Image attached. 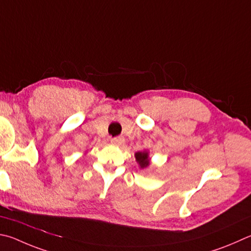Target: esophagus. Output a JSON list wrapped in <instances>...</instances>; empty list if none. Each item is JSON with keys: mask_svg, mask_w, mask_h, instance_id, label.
<instances>
[{"mask_svg": "<svg viewBox=\"0 0 251 251\" xmlns=\"http://www.w3.org/2000/svg\"><path fill=\"white\" fill-rule=\"evenodd\" d=\"M111 143H112L113 145H117V146H120V145H122V144H124V138H123V137H115V138H112V139H111Z\"/></svg>", "mask_w": 251, "mask_h": 251, "instance_id": "1", "label": "esophagus"}]
</instances>
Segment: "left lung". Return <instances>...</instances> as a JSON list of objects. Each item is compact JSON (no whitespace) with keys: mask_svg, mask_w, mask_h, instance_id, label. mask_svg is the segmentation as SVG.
Returning a JSON list of instances; mask_svg holds the SVG:
<instances>
[{"mask_svg":"<svg viewBox=\"0 0 251 251\" xmlns=\"http://www.w3.org/2000/svg\"><path fill=\"white\" fill-rule=\"evenodd\" d=\"M136 161H137L140 169H146L150 166V158H149V151L148 150H144V151H138L135 153Z\"/></svg>","mask_w":251,"mask_h":251,"instance_id":"1","label":"left lung"}]
</instances>
